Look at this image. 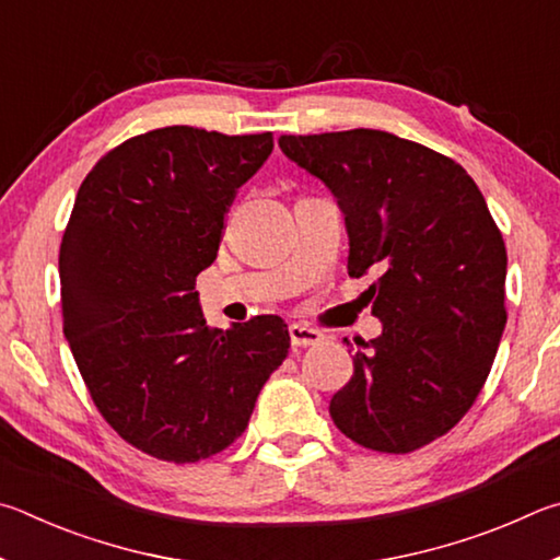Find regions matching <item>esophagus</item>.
Returning <instances> with one entry per match:
<instances>
[{"label":"esophagus","mask_w":560,"mask_h":560,"mask_svg":"<svg viewBox=\"0 0 560 560\" xmlns=\"http://www.w3.org/2000/svg\"><path fill=\"white\" fill-rule=\"evenodd\" d=\"M325 339L317 329L305 327V325H290V345L292 347H315Z\"/></svg>","instance_id":"34e87169"}]
</instances>
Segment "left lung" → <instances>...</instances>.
I'll return each instance as SVG.
<instances>
[{
  "label": "left lung",
  "instance_id": "8db88e82",
  "mask_svg": "<svg viewBox=\"0 0 560 560\" xmlns=\"http://www.w3.org/2000/svg\"><path fill=\"white\" fill-rule=\"evenodd\" d=\"M278 144L337 199L351 278L376 275L364 295L384 329L357 351L331 420L378 453L433 443L475 404L506 325V248L482 191L457 162L390 132Z\"/></svg>",
  "mask_w": 560,
  "mask_h": 560
}]
</instances>
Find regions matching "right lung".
I'll return each mask as SVG.
<instances>
[{"label":"right lung","mask_w":560,"mask_h":560,"mask_svg":"<svg viewBox=\"0 0 560 560\" xmlns=\"http://www.w3.org/2000/svg\"><path fill=\"white\" fill-rule=\"evenodd\" d=\"M270 152V132L162 127L107 152L78 189L58 255L63 335L107 423L166 463L229 447L290 351L280 317L211 329L194 292L235 189Z\"/></svg>","instance_id":"add662e5"}]
</instances>
